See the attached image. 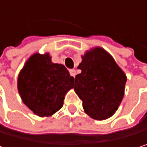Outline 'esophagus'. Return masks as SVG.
<instances>
[{
	"instance_id": "esophagus-1",
	"label": "esophagus",
	"mask_w": 147,
	"mask_h": 147,
	"mask_svg": "<svg viewBox=\"0 0 147 147\" xmlns=\"http://www.w3.org/2000/svg\"><path fill=\"white\" fill-rule=\"evenodd\" d=\"M70 74H71V76L75 77V76H76V70H71V71H70Z\"/></svg>"
}]
</instances>
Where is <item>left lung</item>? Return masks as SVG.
<instances>
[{
    "mask_svg": "<svg viewBox=\"0 0 147 147\" xmlns=\"http://www.w3.org/2000/svg\"><path fill=\"white\" fill-rule=\"evenodd\" d=\"M74 90L82 100L84 111L92 118L105 120L117 110L124 95L127 77L114 59L101 47L82 56Z\"/></svg>",
    "mask_w": 147,
    "mask_h": 147,
    "instance_id": "8db88e82",
    "label": "left lung"
}]
</instances>
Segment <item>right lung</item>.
Instances as JSON below:
<instances>
[{
    "instance_id": "obj_1",
    "label": "right lung",
    "mask_w": 147,
    "mask_h": 147,
    "mask_svg": "<svg viewBox=\"0 0 147 147\" xmlns=\"http://www.w3.org/2000/svg\"><path fill=\"white\" fill-rule=\"evenodd\" d=\"M73 82L65 65L53 63L49 53H35L18 75V90L23 102L36 115L50 117L63 106Z\"/></svg>"
}]
</instances>
